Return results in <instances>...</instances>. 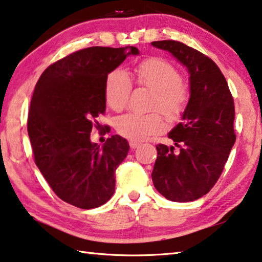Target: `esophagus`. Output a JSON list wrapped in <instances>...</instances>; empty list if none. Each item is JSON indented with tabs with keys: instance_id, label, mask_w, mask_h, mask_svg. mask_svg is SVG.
Listing matches in <instances>:
<instances>
[{
	"instance_id": "1",
	"label": "esophagus",
	"mask_w": 262,
	"mask_h": 262,
	"mask_svg": "<svg viewBox=\"0 0 262 262\" xmlns=\"http://www.w3.org/2000/svg\"><path fill=\"white\" fill-rule=\"evenodd\" d=\"M139 146H140V144L137 143V141H130V147H131L132 149L139 147Z\"/></svg>"
}]
</instances>
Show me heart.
<instances>
[{"mask_svg": "<svg viewBox=\"0 0 262 262\" xmlns=\"http://www.w3.org/2000/svg\"><path fill=\"white\" fill-rule=\"evenodd\" d=\"M138 84L154 92L153 110H161L169 119H177L184 113L189 102V91L181 81V75L170 63L161 58H149L135 69ZM132 90L130 77L122 69L108 75L104 84L105 102L115 112H121L127 105ZM167 123L159 113L140 115L130 113L118 117L116 130L132 141H141L160 134Z\"/></svg>", "mask_w": 262, "mask_h": 262, "instance_id": "heart-1", "label": "heart"}]
</instances>
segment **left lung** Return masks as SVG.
Instances as JSON below:
<instances>
[{
	"mask_svg": "<svg viewBox=\"0 0 262 262\" xmlns=\"http://www.w3.org/2000/svg\"><path fill=\"white\" fill-rule=\"evenodd\" d=\"M170 53L190 75V99L182 122L169 132L175 147L157 146L152 180L168 200L187 203L207 194L221 176L236 135L235 105L228 82L213 59L173 40L152 42Z\"/></svg>",
	"mask_w": 262,
	"mask_h": 262,
	"instance_id": "obj_1",
	"label": "left lung"
}]
</instances>
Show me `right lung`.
<instances>
[{
	"label": "right lung",
	"mask_w": 262,
	"mask_h": 262,
	"mask_svg": "<svg viewBox=\"0 0 262 262\" xmlns=\"http://www.w3.org/2000/svg\"><path fill=\"white\" fill-rule=\"evenodd\" d=\"M138 54L132 46L78 50L49 66L35 85L27 118L35 164L58 198L78 208L100 207L114 194L115 171L130 146L117 135L102 146L90 136L105 110L108 75Z\"/></svg>",
	"instance_id": "add662e5"
}]
</instances>
